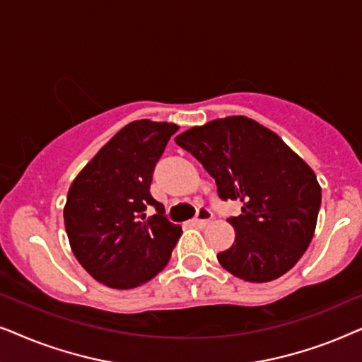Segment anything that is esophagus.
Listing matches in <instances>:
<instances>
[{"mask_svg":"<svg viewBox=\"0 0 362 362\" xmlns=\"http://www.w3.org/2000/svg\"><path fill=\"white\" fill-rule=\"evenodd\" d=\"M211 219H212V212L207 209V207H199L196 219H192V224L197 227H204Z\"/></svg>","mask_w":362,"mask_h":362,"instance_id":"1","label":"esophagus"}]
</instances>
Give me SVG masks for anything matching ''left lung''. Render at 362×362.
I'll return each mask as SVG.
<instances>
[{
	"mask_svg": "<svg viewBox=\"0 0 362 362\" xmlns=\"http://www.w3.org/2000/svg\"><path fill=\"white\" fill-rule=\"evenodd\" d=\"M216 180L222 201L244 202L235 240L217 254L234 276L264 284L286 274L313 239L321 187L313 170L269 128L227 117L175 138Z\"/></svg>",
	"mask_w": 362,
	"mask_h": 362,
	"instance_id": "8db88e82",
	"label": "left lung"
}]
</instances>
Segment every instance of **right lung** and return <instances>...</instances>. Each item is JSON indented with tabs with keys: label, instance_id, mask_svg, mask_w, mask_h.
I'll return each instance as SVG.
<instances>
[{
	"label": "right lung",
	"instance_id": "right-lung-1",
	"mask_svg": "<svg viewBox=\"0 0 362 362\" xmlns=\"http://www.w3.org/2000/svg\"><path fill=\"white\" fill-rule=\"evenodd\" d=\"M173 123L136 120L123 127L78 173L67 194L64 224L72 252L100 284L135 288L170 262L182 230L151 196L156 163ZM148 206L156 214L146 218Z\"/></svg>",
	"mask_w": 362,
	"mask_h": 362
}]
</instances>
